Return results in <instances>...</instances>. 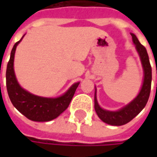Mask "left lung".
<instances>
[{
  "label": "left lung",
  "mask_w": 157,
  "mask_h": 157,
  "mask_svg": "<svg viewBox=\"0 0 157 157\" xmlns=\"http://www.w3.org/2000/svg\"><path fill=\"white\" fill-rule=\"evenodd\" d=\"M133 43L136 45V50L142 65L143 69V81L142 86L138 95L128 105H126L117 111H109L102 108L97 100V89L95 86L94 93V109L96 113L100 120L106 124L112 126H121L125 125L130 121H132L136 115L145 107L148 102L150 88H151V80H152V69L150 66L149 59L147 50L145 47L141 44L138 38L135 34L131 33ZM157 72V70H156Z\"/></svg>",
  "instance_id": "obj_1"
}]
</instances>
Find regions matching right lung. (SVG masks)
Listing matches in <instances>:
<instances>
[{"mask_svg":"<svg viewBox=\"0 0 157 157\" xmlns=\"http://www.w3.org/2000/svg\"><path fill=\"white\" fill-rule=\"evenodd\" d=\"M23 36L15 44L7 65L6 82L9 97L13 105L29 120L33 121H50L58 117L69 106L80 82L74 83L64 94L57 98L41 97L23 89L16 79L14 70L15 50Z\"/></svg>","mask_w":157,"mask_h":157,"instance_id":"right-lung-1","label":"right lung"}]
</instances>
